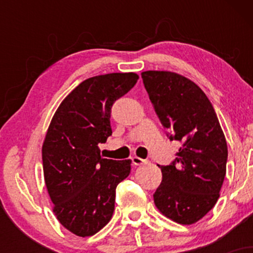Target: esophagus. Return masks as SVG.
Wrapping results in <instances>:
<instances>
[{"label":"esophagus","mask_w":253,"mask_h":253,"mask_svg":"<svg viewBox=\"0 0 253 253\" xmlns=\"http://www.w3.org/2000/svg\"><path fill=\"white\" fill-rule=\"evenodd\" d=\"M132 162L134 165H145V164H149V161L147 159H143L140 157H132Z\"/></svg>","instance_id":"1"}]
</instances>
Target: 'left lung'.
Here are the masks:
<instances>
[{
  "instance_id": "left-lung-1",
  "label": "left lung",
  "mask_w": 253,
  "mask_h": 253,
  "mask_svg": "<svg viewBox=\"0 0 253 253\" xmlns=\"http://www.w3.org/2000/svg\"><path fill=\"white\" fill-rule=\"evenodd\" d=\"M143 83L170 140L182 144L162 170L153 200L165 216L182 225L199 221L219 199L227 163V144L205 92L181 75L145 71Z\"/></svg>"
}]
</instances>
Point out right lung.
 <instances>
[{"instance_id":"add662e5","label":"right lung","mask_w":253,"mask_h":253,"mask_svg":"<svg viewBox=\"0 0 253 253\" xmlns=\"http://www.w3.org/2000/svg\"><path fill=\"white\" fill-rule=\"evenodd\" d=\"M138 80L133 72H117L83 81L48 127L42 145L46 188L57 219L76 236H92L109 222L118 184L130 172V159L103 158L100 145L112 135L113 104Z\"/></svg>"}]
</instances>
